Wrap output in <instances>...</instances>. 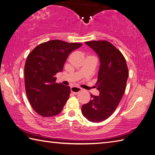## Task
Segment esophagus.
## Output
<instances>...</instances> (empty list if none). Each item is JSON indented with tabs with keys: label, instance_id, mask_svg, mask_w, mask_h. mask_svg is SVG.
<instances>
[{
	"label": "esophagus",
	"instance_id": "34e87169",
	"mask_svg": "<svg viewBox=\"0 0 155 155\" xmlns=\"http://www.w3.org/2000/svg\"><path fill=\"white\" fill-rule=\"evenodd\" d=\"M81 91V88L79 87H71V91L74 94H78L79 92H80Z\"/></svg>",
	"mask_w": 155,
	"mask_h": 155
}]
</instances>
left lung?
<instances>
[{
	"label": "left lung",
	"instance_id": "left-lung-1",
	"mask_svg": "<svg viewBox=\"0 0 155 155\" xmlns=\"http://www.w3.org/2000/svg\"><path fill=\"white\" fill-rule=\"evenodd\" d=\"M86 43L98 55L100 67L97 90L100 96H93L81 107L85 118L92 122L103 121L111 116L124 95L128 69L122 53L107 41H92Z\"/></svg>",
	"mask_w": 155,
	"mask_h": 155
}]
</instances>
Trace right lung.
<instances>
[{
  "label": "right lung",
  "instance_id": "1",
  "mask_svg": "<svg viewBox=\"0 0 155 155\" xmlns=\"http://www.w3.org/2000/svg\"><path fill=\"white\" fill-rule=\"evenodd\" d=\"M82 45L51 40L38 45L28 55L25 64V86L27 98L38 114L51 117L61 112L69 98V86L56 83L69 53Z\"/></svg>",
  "mask_w": 155,
  "mask_h": 155
}]
</instances>
